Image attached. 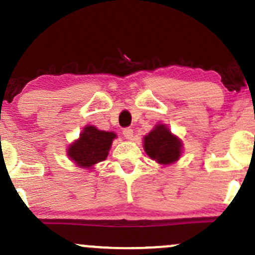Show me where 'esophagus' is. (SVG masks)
I'll return each instance as SVG.
<instances>
[{
	"instance_id": "obj_1",
	"label": "esophagus",
	"mask_w": 255,
	"mask_h": 255,
	"mask_svg": "<svg viewBox=\"0 0 255 255\" xmlns=\"http://www.w3.org/2000/svg\"><path fill=\"white\" fill-rule=\"evenodd\" d=\"M122 133H124V136L126 137V139H128V140L133 139V129H131V128H125Z\"/></svg>"
}]
</instances>
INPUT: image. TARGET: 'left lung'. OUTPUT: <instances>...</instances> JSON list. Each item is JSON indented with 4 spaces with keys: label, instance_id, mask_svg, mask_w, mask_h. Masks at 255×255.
Segmentation results:
<instances>
[{
    "label": "left lung",
    "instance_id": "1",
    "mask_svg": "<svg viewBox=\"0 0 255 255\" xmlns=\"http://www.w3.org/2000/svg\"><path fill=\"white\" fill-rule=\"evenodd\" d=\"M182 141L165 125L159 124L143 137V149L149 158L161 165H170L182 155Z\"/></svg>",
    "mask_w": 255,
    "mask_h": 255
}]
</instances>
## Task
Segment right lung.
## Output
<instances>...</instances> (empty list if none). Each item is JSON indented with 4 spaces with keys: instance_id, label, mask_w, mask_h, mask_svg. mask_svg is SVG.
<instances>
[{
    "instance_id": "add662e5",
    "label": "right lung",
    "mask_w": 255,
    "mask_h": 255,
    "mask_svg": "<svg viewBox=\"0 0 255 255\" xmlns=\"http://www.w3.org/2000/svg\"><path fill=\"white\" fill-rule=\"evenodd\" d=\"M115 137L114 131L100 130L94 126H85L79 134V139L69 146L67 155L77 166L91 168L95 164L107 159Z\"/></svg>"
}]
</instances>
